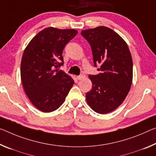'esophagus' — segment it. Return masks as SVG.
Masks as SVG:
<instances>
[{
  "label": "esophagus",
  "mask_w": 156,
  "mask_h": 156,
  "mask_svg": "<svg viewBox=\"0 0 156 156\" xmlns=\"http://www.w3.org/2000/svg\"><path fill=\"white\" fill-rule=\"evenodd\" d=\"M76 78H77L78 80H83V78H85V76L84 75V74H81V75H80V76H78Z\"/></svg>",
  "instance_id": "obj_1"
}]
</instances>
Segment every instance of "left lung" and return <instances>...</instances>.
Segmentation results:
<instances>
[{
    "label": "left lung",
    "instance_id": "1",
    "mask_svg": "<svg viewBox=\"0 0 156 156\" xmlns=\"http://www.w3.org/2000/svg\"><path fill=\"white\" fill-rule=\"evenodd\" d=\"M81 34L90 43L94 66L100 73L90 75L92 89L86 100L96 112L107 114L122 104L133 81V60L128 46L113 30L105 26L84 30Z\"/></svg>",
    "mask_w": 156,
    "mask_h": 156
}]
</instances>
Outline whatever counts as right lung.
<instances>
[{
  "label": "right lung",
  "mask_w": 156,
  "mask_h": 156,
  "mask_svg": "<svg viewBox=\"0 0 156 156\" xmlns=\"http://www.w3.org/2000/svg\"><path fill=\"white\" fill-rule=\"evenodd\" d=\"M77 33L74 29L49 27L37 34L25 48L22 85L33 105L41 112L60 108L73 87V79L58 67L63 65V49Z\"/></svg>",
  "instance_id": "obj_1"
}]
</instances>
